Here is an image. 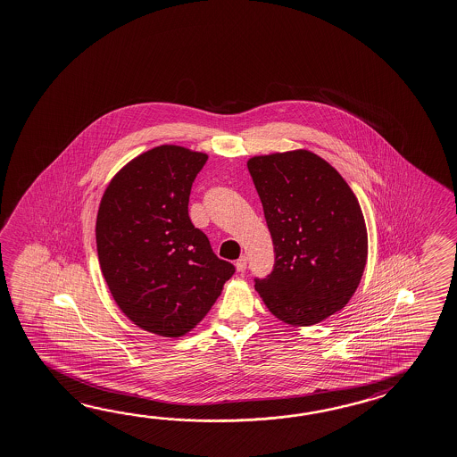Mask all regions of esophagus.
<instances>
[{
    "label": "esophagus",
    "mask_w": 457,
    "mask_h": 457,
    "mask_svg": "<svg viewBox=\"0 0 457 457\" xmlns=\"http://www.w3.org/2000/svg\"><path fill=\"white\" fill-rule=\"evenodd\" d=\"M235 268H237V271H245V270H246V256H240V258L235 262Z\"/></svg>",
    "instance_id": "34e87169"
}]
</instances>
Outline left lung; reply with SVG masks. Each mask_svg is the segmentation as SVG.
Listing matches in <instances>:
<instances>
[{"instance_id":"8db88e82","label":"left lung","mask_w":457,"mask_h":457,"mask_svg":"<svg viewBox=\"0 0 457 457\" xmlns=\"http://www.w3.org/2000/svg\"><path fill=\"white\" fill-rule=\"evenodd\" d=\"M248 170L275 246L255 289L270 312L308 328L345 308L367 265L361 204L336 168L308 149L253 156Z\"/></svg>"}]
</instances>
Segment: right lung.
<instances>
[{
	"mask_svg": "<svg viewBox=\"0 0 457 457\" xmlns=\"http://www.w3.org/2000/svg\"><path fill=\"white\" fill-rule=\"evenodd\" d=\"M207 154L161 145L127 162L98 205L96 252L108 289L133 324L161 337L194 329L234 275L187 212Z\"/></svg>",
	"mask_w": 457,
	"mask_h": 457,
	"instance_id": "obj_1",
	"label": "right lung"
}]
</instances>
